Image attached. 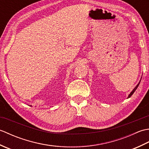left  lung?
<instances>
[{"label":"left lung","instance_id":"obj_1","mask_svg":"<svg viewBox=\"0 0 149 149\" xmlns=\"http://www.w3.org/2000/svg\"><path fill=\"white\" fill-rule=\"evenodd\" d=\"M140 83H139L138 84V85H137V86H136V87L134 88V89L133 90H132V91H131V93L130 94H129V95L128 98H129V97H131L132 96V94H133V93H134V91H136V89H137V88L138 87V86H139V84H140Z\"/></svg>","mask_w":149,"mask_h":149}]
</instances>
